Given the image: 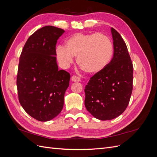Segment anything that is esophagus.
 I'll return each instance as SVG.
<instances>
[{
	"label": "esophagus",
	"instance_id": "1",
	"mask_svg": "<svg viewBox=\"0 0 157 157\" xmlns=\"http://www.w3.org/2000/svg\"><path fill=\"white\" fill-rule=\"evenodd\" d=\"M71 80H72L73 82H80V78L78 76L73 75L72 77H71Z\"/></svg>",
	"mask_w": 157,
	"mask_h": 157
}]
</instances>
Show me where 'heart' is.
<instances>
[{"mask_svg": "<svg viewBox=\"0 0 157 157\" xmlns=\"http://www.w3.org/2000/svg\"><path fill=\"white\" fill-rule=\"evenodd\" d=\"M65 46H59L56 49L57 59L61 65L68 67L73 62V57H77L80 67L93 75L105 69L113 55L111 40L100 33H76L65 41Z\"/></svg>", "mask_w": 157, "mask_h": 157, "instance_id": "obj_1", "label": "heart"}]
</instances>
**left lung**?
I'll list each match as a JSON object with an SVG mask.
<instances>
[{
    "instance_id": "1",
    "label": "left lung",
    "mask_w": 157,
    "mask_h": 157,
    "mask_svg": "<svg viewBox=\"0 0 157 157\" xmlns=\"http://www.w3.org/2000/svg\"><path fill=\"white\" fill-rule=\"evenodd\" d=\"M113 57L101 73L90 78L85 87L84 105L87 111L101 121L112 120L125 111L133 88V65L124 40L111 29Z\"/></svg>"
}]
</instances>
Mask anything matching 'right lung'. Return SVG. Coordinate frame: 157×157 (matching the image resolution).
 <instances>
[{
    "label": "right lung",
    "instance_id": "obj_1",
    "mask_svg": "<svg viewBox=\"0 0 157 157\" xmlns=\"http://www.w3.org/2000/svg\"><path fill=\"white\" fill-rule=\"evenodd\" d=\"M64 32L50 25L40 28L27 39L20 56L17 75L19 101L37 121L53 119L63 107L70 74L58 69L56 45Z\"/></svg>",
    "mask_w": 157,
    "mask_h": 157
}]
</instances>
